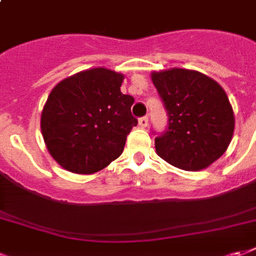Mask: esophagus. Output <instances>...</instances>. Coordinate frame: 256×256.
Here are the masks:
<instances>
[{"instance_id":"1","label":"esophagus","mask_w":256,"mask_h":256,"mask_svg":"<svg viewBox=\"0 0 256 256\" xmlns=\"http://www.w3.org/2000/svg\"><path fill=\"white\" fill-rule=\"evenodd\" d=\"M147 124H148V117H147V116H143V117L139 118V126H140L142 128H146Z\"/></svg>"}]
</instances>
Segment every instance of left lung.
<instances>
[{
    "label": "left lung",
    "mask_w": 256,
    "mask_h": 256,
    "mask_svg": "<svg viewBox=\"0 0 256 256\" xmlns=\"http://www.w3.org/2000/svg\"><path fill=\"white\" fill-rule=\"evenodd\" d=\"M168 114L166 130L156 138V154L182 170H200L226 151L234 117L217 82L190 69L151 74Z\"/></svg>",
    "instance_id": "left-lung-1"
}]
</instances>
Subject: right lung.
<instances>
[{"mask_svg": "<svg viewBox=\"0 0 256 256\" xmlns=\"http://www.w3.org/2000/svg\"><path fill=\"white\" fill-rule=\"evenodd\" d=\"M124 76L94 68L56 86L40 117L48 150L61 166L79 174L100 170L121 156L138 120L134 96L120 91Z\"/></svg>", "mask_w": 256, "mask_h": 256, "instance_id": "obj_1", "label": "right lung"}]
</instances>
